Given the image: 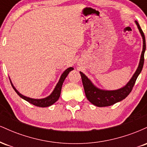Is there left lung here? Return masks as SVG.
I'll return each instance as SVG.
<instances>
[{
    "label": "left lung",
    "mask_w": 147,
    "mask_h": 147,
    "mask_svg": "<svg viewBox=\"0 0 147 147\" xmlns=\"http://www.w3.org/2000/svg\"><path fill=\"white\" fill-rule=\"evenodd\" d=\"M136 23L137 25L138 29H139L142 36L143 48L138 69L136 70L134 75H133L132 78L128 82L125 86L122 88L118 89V90H101V89L96 87L95 86H94V84L91 82L90 79L88 78L83 72H79L81 77H82L84 91H85V94L88 100L96 106H98V107L109 106L125 99L132 90L135 83L136 82V79H137L138 75L141 72L142 70L144 61V52L145 50H146V41H145L144 32L142 30L139 23L136 21Z\"/></svg>",
    "instance_id": "left-lung-1"
}]
</instances>
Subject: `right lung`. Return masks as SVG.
I'll list each match as a JSON object with an SVG mask.
<instances>
[{
	"label": "right lung",
	"instance_id": "add662e5",
	"mask_svg": "<svg viewBox=\"0 0 147 147\" xmlns=\"http://www.w3.org/2000/svg\"><path fill=\"white\" fill-rule=\"evenodd\" d=\"M72 70H74V68H72V67H70V68L66 69V70L63 72L61 76L59 81V82L57 83L55 88L54 89L53 92H52L48 97L43 99H32L28 97H25V96L21 95V94L15 88V87L13 86L11 81H10V82H11V86H12L14 90L16 91V93H17L21 98H23V99H25V100H26L27 102H28L30 103V104H33V105L36 106H38V107H48V106H50L52 105L53 104H55V103L58 100L59 98L61 95V91L62 85H63L64 80L66 78V77L68 76L69 72Z\"/></svg>",
	"mask_w": 147,
	"mask_h": 147
}]
</instances>
